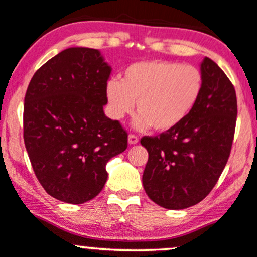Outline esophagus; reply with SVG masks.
Returning a JSON list of instances; mask_svg holds the SVG:
<instances>
[{
    "label": "esophagus",
    "mask_w": 257,
    "mask_h": 257,
    "mask_svg": "<svg viewBox=\"0 0 257 257\" xmlns=\"http://www.w3.org/2000/svg\"><path fill=\"white\" fill-rule=\"evenodd\" d=\"M138 142H139V138H138L137 135H134V134H129L128 135V143L131 144V145L138 144Z\"/></svg>",
    "instance_id": "34e87169"
}]
</instances>
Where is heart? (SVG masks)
<instances>
[{
    "label": "heart",
    "mask_w": 257,
    "mask_h": 257,
    "mask_svg": "<svg viewBox=\"0 0 257 257\" xmlns=\"http://www.w3.org/2000/svg\"><path fill=\"white\" fill-rule=\"evenodd\" d=\"M204 91V75L194 66L170 61L139 62L124 70L122 80L109 79L106 98L112 118L122 119L137 102V129L168 132L194 111Z\"/></svg>",
    "instance_id": "obj_1"
}]
</instances>
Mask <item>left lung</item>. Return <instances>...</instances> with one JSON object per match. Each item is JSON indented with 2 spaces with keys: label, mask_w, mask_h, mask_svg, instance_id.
Returning a JSON list of instances; mask_svg holds the SVG:
<instances>
[{
  "label": "left lung",
  "mask_w": 257,
  "mask_h": 257,
  "mask_svg": "<svg viewBox=\"0 0 257 257\" xmlns=\"http://www.w3.org/2000/svg\"><path fill=\"white\" fill-rule=\"evenodd\" d=\"M204 91L194 111L176 128L144 137L149 152L143 185L155 204L183 210L206 197L229 157L236 122L233 84L211 58L200 64Z\"/></svg>",
  "instance_id": "1"
}]
</instances>
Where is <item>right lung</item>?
Listing matches in <instances>:
<instances>
[{
    "mask_svg": "<svg viewBox=\"0 0 257 257\" xmlns=\"http://www.w3.org/2000/svg\"><path fill=\"white\" fill-rule=\"evenodd\" d=\"M112 68L98 50L69 47L40 67L24 98V144L46 193L68 204L98 195L106 163L126 149L128 134L106 117Z\"/></svg>",
    "mask_w": 257,
    "mask_h": 257,
    "instance_id": "right-lung-1",
    "label": "right lung"
}]
</instances>
